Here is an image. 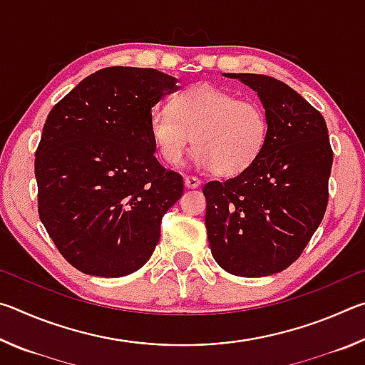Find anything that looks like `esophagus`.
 <instances>
[{
	"label": "esophagus",
	"instance_id": "esophagus-1",
	"mask_svg": "<svg viewBox=\"0 0 365 365\" xmlns=\"http://www.w3.org/2000/svg\"><path fill=\"white\" fill-rule=\"evenodd\" d=\"M200 185H201V180L197 177H193V175L185 177V187L187 188H197Z\"/></svg>",
	"mask_w": 365,
	"mask_h": 365
}]
</instances>
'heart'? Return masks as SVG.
Masks as SVG:
<instances>
[{
	"instance_id": "heart-1",
	"label": "heart",
	"mask_w": 365,
	"mask_h": 365,
	"mask_svg": "<svg viewBox=\"0 0 365 365\" xmlns=\"http://www.w3.org/2000/svg\"><path fill=\"white\" fill-rule=\"evenodd\" d=\"M154 145L165 163L178 165L196 145V163L219 175L242 174L262 153L269 119L257 103L242 101L212 85L182 91L169 108L150 115Z\"/></svg>"
}]
</instances>
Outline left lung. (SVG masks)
I'll return each instance as SVG.
<instances>
[{
    "instance_id": "left-lung-1",
    "label": "left lung",
    "mask_w": 365,
    "mask_h": 365,
    "mask_svg": "<svg viewBox=\"0 0 365 365\" xmlns=\"http://www.w3.org/2000/svg\"><path fill=\"white\" fill-rule=\"evenodd\" d=\"M224 76L256 91L269 135L248 169L202 188L209 246L228 274L272 275L301 256L324 219L333 163L329 130L322 114L280 80Z\"/></svg>"
}]
</instances>
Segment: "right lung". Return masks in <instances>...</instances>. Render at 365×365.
Returning a JSON list of instances; mask_svg holds the SVG:
<instances>
[{"label": "right lung", "mask_w": 365, "mask_h": 365, "mask_svg": "<svg viewBox=\"0 0 365 365\" xmlns=\"http://www.w3.org/2000/svg\"><path fill=\"white\" fill-rule=\"evenodd\" d=\"M177 78L143 67H106L83 78L48 114L35 177L38 214L61 255L88 275L138 270L160 220L183 195V178L154 151V104Z\"/></svg>", "instance_id": "right-lung-1"}]
</instances>
